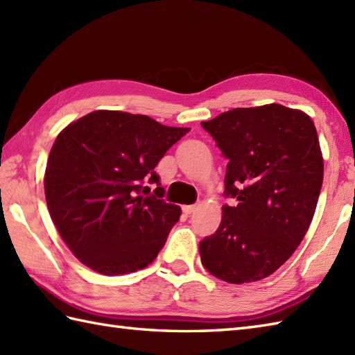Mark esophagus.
I'll return each mask as SVG.
<instances>
[{"label": "esophagus", "instance_id": "34e87169", "mask_svg": "<svg viewBox=\"0 0 355 355\" xmlns=\"http://www.w3.org/2000/svg\"><path fill=\"white\" fill-rule=\"evenodd\" d=\"M198 209V205H189V206H183V212L184 214H187V215H191V214H193L195 210Z\"/></svg>", "mask_w": 355, "mask_h": 355}]
</instances>
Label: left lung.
I'll return each mask as SVG.
<instances>
[{"label":"left lung","instance_id":"1","mask_svg":"<svg viewBox=\"0 0 355 355\" xmlns=\"http://www.w3.org/2000/svg\"><path fill=\"white\" fill-rule=\"evenodd\" d=\"M201 126L227 158L220 227L200 243L201 263L229 284L256 282L302 243L318 206L323 158L304 111L270 103L233 108Z\"/></svg>","mask_w":355,"mask_h":355}]
</instances>
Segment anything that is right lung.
Returning <instances> with one entry per match:
<instances>
[{
  "instance_id": "right-lung-1",
  "label": "right lung",
  "mask_w": 355,
  "mask_h": 355,
  "mask_svg": "<svg viewBox=\"0 0 355 355\" xmlns=\"http://www.w3.org/2000/svg\"><path fill=\"white\" fill-rule=\"evenodd\" d=\"M189 130L99 110L58 135L45 169V200L59 235L82 263L114 276L157 258L182 209L163 200L154 169ZM145 181L157 184L154 196Z\"/></svg>"
}]
</instances>
